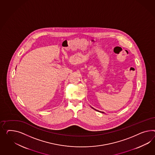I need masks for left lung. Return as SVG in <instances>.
Segmentation results:
<instances>
[{
  "label": "left lung",
  "mask_w": 155,
  "mask_h": 155,
  "mask_svg": "<svg viewBox=\"0 0 155 155\" xmlns=\"http://www.w3.org/2000/svg\"><path fill=\"white\" fill-rule=\"evenodd\" d=\"M95 110H96V109H95ZM97 111H98V110H97ZM102 113H103V112H102Z\"/></svg>",
  "instance_id": "obj_1"
}]
</instances>
